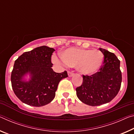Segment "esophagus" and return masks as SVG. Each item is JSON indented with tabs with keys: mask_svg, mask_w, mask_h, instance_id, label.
I'll return each instance as SVG.
<instances>
[{
	"mask_svg": "<svg viewBox=\"0 0 134 134\" xmlns=\"http://www.w3.org/2000/svg\"><path fill=\"white\" fill-rule=\"evenodd\" d=\"M68 75H69V77H71L72 76L74 75V73H73L72 71H68Z\"/></svg>",
	"mask_w": 134,
	"mask_h": 134,
	"instance_id": "1",
	"label": "esophagus"
}]
</instances>
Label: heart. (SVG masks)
<instances>
[{
    "label": "heart",
    "mask_w": 134,
    "mask_h": 134,
    "mask_svg": "<svg viewBox=\"0 0 134 134\" xmlns=\"http://www.w3.org/2000/svg\"><path fill=\"white\" fill-rule=\"evenodd\" d=\"M63 62L70 67H77L78 70L85 75H92L99 69L104 56L98 50H86L75 48H68L61 53ZM54 63L59 62L58 57H53Z\"/></svg>",
    "instance_id": "b5f03b06"
}]
</instances>
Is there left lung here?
<instances>
[{
    "instance_id": "obj_1",
    "label": "left lung",
    "mask_w": 134,
    "mask_h": 134,
    "mask_svg": "<svg viewBox=\"0 0 134 134\" xmlns=\"http://www.w3.org/2000/svg\"><path fill=\"white\" fill-rule=\"evenodd\" d=\"M99 49L104 58L98 71L91 76L83 75L82 84L76 89L78 98L91 106L111 101L118 94L122 79L118 57L104 49Z\"/></svg>"
}]
</instances>
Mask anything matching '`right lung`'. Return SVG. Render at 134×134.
I'll list each match as a JSON object with an SVG mask.
<instances>
[{"mask_svg": "<svg viewBox=\"0 0 134 134\" xmlns=\"http://www.w3.org/2000/svg\"><path fill=\"white\" fill-rule=\"evenodd\" d=\"M54 51L48 46H40L24 52L15 61L10 77L12 88L23 103L34 107L48 104L55 98L59 81L68 77L67 71H53L51 57ZM27 72L31 73L32 79L25 82L22 78Z\"/></svg>", "mask_w": 134, "mask_h": 134, "instance_id": "1", "label": "right lung"}]
</instances>
